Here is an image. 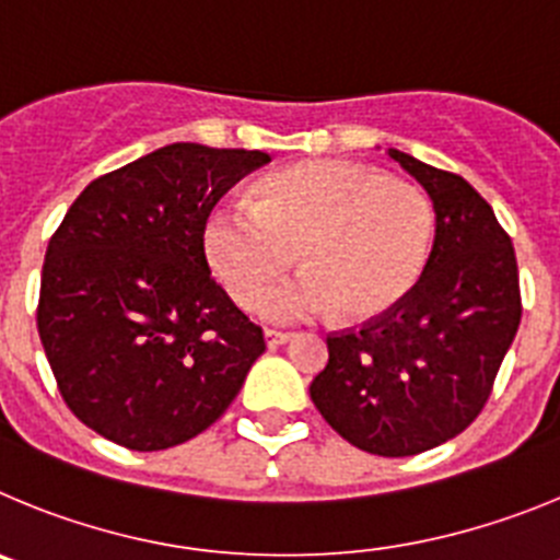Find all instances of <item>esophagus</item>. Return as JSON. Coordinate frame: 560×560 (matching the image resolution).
<instances>
[{
	"label": "esophagus",
	"instance_id": "obj_1",
	"mask_svg": "<svg viewBox=\"0 0 560 560\" xmlns=\"http://www.w3.org/2000/svg\"><path fill=\"white\" fill-rule=\"evenodd\" d=\"M265 340H268L270 349H276V346H284V342L292 340L290 331H276V329H265Z\"/></svg>",
	"mask_w": 560,
	"mask_h": 560
}]
</instances>
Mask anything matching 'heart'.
Returning <instances> with one entry per match:
<instances>
[{"instance_id":"1","label":"heart","mask_w":560,"mask_h":560,"mask_svg":"<svg viewBox=\"0 0 560 560\" xmlns=\"http://www.w3.org/2000/svg\"><path fill=\"white\" fill-rule=\"evenodd\" d=\"M435 214L424 192L354 161H304L256 184L254 203H220L203 229L211 270L248 304L300 248L305 268L259 293L276 324L340 312L371 320L390 312L424 273Z\"/></svg>"}]
</instances>
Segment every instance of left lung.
Segmentation results:
<instances>
[{
    "label": "left lung",
    "instance_id": "8db88e82",
    "mask_svg": "<svg viewBox=\"0 0 560 560\" xmlns=\"http://www.w3.org/2000/svg\"><path fill=\"white\" fill-rule=\"evenodd\" d=\"M430 195L435 243L418 284L390 312L326 337L310 396L351 446L410 457L460 435L491 396L522 320L511 236L475 186L387 150Z\"/></svg>",
    "mask_w": 560,
    "mask_h": 560
}]
</instances>
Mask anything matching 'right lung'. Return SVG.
<instances>
[{"instance_id": "1", "label": "right lung", "mask_w": 560, "mask_h": 560, "mask_svg": "<svg viewBox=\"0 0 560 560\" xmlns=\"http://www.w3.org/2000/svg\"><path fill=\"white\" fill-rule=\"evenodd\" d=\"M261 150L175 142L85 186L49 240L38 335L60 396L133 452L209 430L265 351L211 279L203 229Z\"/></svg>"}]
</instances>
